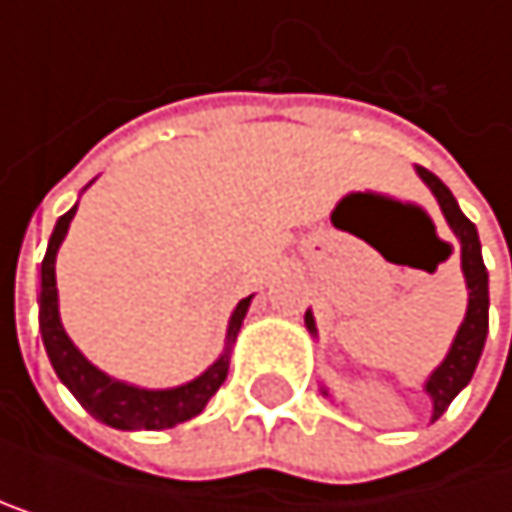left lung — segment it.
I'll list each match as a JSON object with an SVG mask.
<instances>
[{
	"mask_svg": "<svg viewBox=\"0 0 512 512\" xmlns=\"http://www.w3.org/2000/svg\"><path fill=\"white\" fill-rule=\"evenodd\" d=\"M415 170L424 180V186L433 192V198H437L449 228H452L458 244H461V271H464V280H467V314H464V323L455 332V342H452L446 360L437 369H433L427 375V381H424V391L433 400L430 421H437L449 409V403L467 388V381L473 378L476 363L482 357L485 336H489V271H485V262H482V247H479L476 225L461 213L455 195L446 189V183L440 180L437 173H430L427 167H415ZM305 326H308L311 336H317V326H314V314L311 311H305ZM320 391H323V397H329L326 388H320Z\"/></svg>",
	"mask_w": 512,
	"mask_h": 512,
	"instance_id": "obj_1",
	"label": "left lung"
}]
</instances>
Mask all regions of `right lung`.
Returning a JSON list of instances; mask_svg holds the SVG:
<instances>
[{"label": "right lung", "instance_id": "add662e5", "mask_svg": "<svg viewBox=\"0 0 512 512\" xmlns=\"http://www.w3.org/2000/svg\"><path fill=\"white\" fill-rule=\"evenodd\" d=\"M72 216H75V207L57 219L51 241H48V253L42 259L39 329H42V342H45V351H48V360H51L57 378L97 421H103L115 430H167V427H176V424L201 415L204 406L210 403V397L219 391V385L228 375V354H232V342L238 339V329L247 317L253 296L238 302V308L232 311V320H228L225 351L198 378L186 381V385H180V388H164V391L127 385V381H118V378L106 375L103 369H97L79 348L72 345V339L66 336V329L60 323L54 259H57V250H60L66 232H69Z\"/></svg>", "mask_w": 512, "mask_h": 512}]
</instances>
